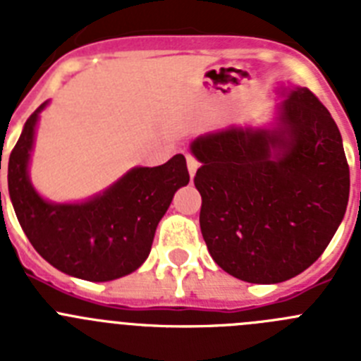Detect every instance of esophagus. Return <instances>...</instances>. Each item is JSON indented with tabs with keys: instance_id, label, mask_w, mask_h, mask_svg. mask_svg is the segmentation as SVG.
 Instances as JSON below:
<instances>
[{
	"instance_id": "34e87169",
	"label": "esophagus",
	"mask_w": 361,
	"mask_h": 361,
	"mask_svg": "<svg viewBox=\"0 0 361 361\" xmlns=\"http://www.w3.org/2000/svg\"><path fill=\"white\" fill-rule=\"evenodd\" d=\"M186 162H188V171H190V177L193 178L197 173V168H199V161H197L193 155H186Z\"/></svg>"
}]
</instances>
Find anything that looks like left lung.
I'll return each mask as SVG.
<instances>
[{
  "label": "left lung",
  "mask_w": 361,
  "mask_h": 361,
  "mask_svg": "<svg viewBox=\"0 0 361 361\" xmlns=\"http://www.w3.org/2000/svg\"><path fill=\"white\" fill-rule=\"evenodd\" d=\"M273 119L193 139L200 231L212 258L250 283L300 275L329 245L349 202L340 130L309 88L279 82Z\"/></svg>",
  "instance_id": "left-lung-1"
}]
</instances>
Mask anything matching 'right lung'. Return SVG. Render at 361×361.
Listing matches in <instances>:
<instances>
[{
  "label": "right lung",
  "mask_w": 361,
  "mask_h": 361,
  "mask_svg": "<svg viewBox=\"0 0 361 361\" xmlns=\"http://www.w3.org/2000/svg\"><path fill=\"white\" fill-rule=\"evenodd\" d=\"M49 103L28 117L8 159V195L19 224L34 250L65 275L88 282L130 275L148 258L175 191L190 183L186 159L177 153L162 166H135L85 200L44 199L30 180V161Z\"/></svg>",
  "instance_id": "obj_1"
}]
</instances>
